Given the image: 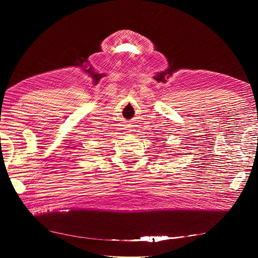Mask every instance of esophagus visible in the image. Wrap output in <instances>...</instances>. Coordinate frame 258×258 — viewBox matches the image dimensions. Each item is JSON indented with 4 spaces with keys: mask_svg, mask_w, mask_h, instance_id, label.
<instances>
[{
    "mask_svg": "<svg viewBox=\"0 0 258 258\" xmlns=\"http://www.w3.org/2000/svg\"><path fill=\"white\" fill-rule=\"evenodd\" d=\"M125 130H127V131H126V133H132L133 132V128H132V125H127V126H126V128Z\"/></svg>",
    "mask_w": 258,
    "mask_h": 258,
    "instance_id": "obj_1",
    "label": "esophagus"
}]
</instances>
